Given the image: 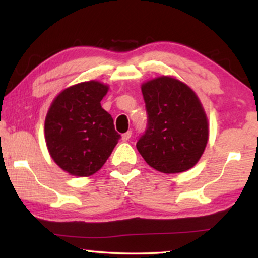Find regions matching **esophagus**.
I'll use <instances>...</instances> for the list:
<instances>
[{
	"mask_svg": "<svg viewBox=\"0 0 258 258\" xmlns=\"http://www.w3.org/2000/svg\"><path fill=\"white\" fill-rule=\"evenodd\" d=\"M132 135H133V133L129 130V132H126V133L123 134V135H122V140L124 141V142H126V141L130 140V137H132Z\"/></svg>",
	"mask_w": 258,
	"mask_h": 258,
	"instance_id": "obj_1",
	"label": "esophagus"
}]
</instances>
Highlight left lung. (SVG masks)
<instances>
[{"label":"left lung","mask_w":258,"mask_h":258,"mask_svg":"<svg viewBox=\"0 0 258 258\" xmlns=\"http://www.w3.org/2000/svg\"><path fill=\"white\" fill-rule=\"evenodd\" d=\"M147 129L136 147L151 168L183 172L202 156L209 137L207 115L199 97L181 81L161 76L142 84Z\"/></svg>","instance_id":"8db88e82"}]
</instances>
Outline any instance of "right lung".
Wrapping results in <instances>:
<instances>
[{
	"instance_id": "obj_1",
	"label": "right lung",
	"mask_w": 258,
	"mask_h": 258,
	"mask_svg": "<svg viewBox=\"0 0 258 258\" xmlns=\"http://www.w3.org/2000/svg\"><path fill=\"white\" fill-rule=\"evenodd\" d=\"M109 87L88 81L67 88L49 108L45 142L55 163L74 176H90L103 167L121 135L101 107Z\"/></svg>"
}]
</instances>
